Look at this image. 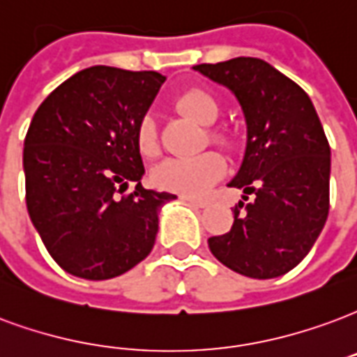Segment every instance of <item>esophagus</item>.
Here are the masks:
<instances>
[{
	"label": "esophagus",
	"instance_id": "1",
	"mask_svg": "<svg viewBox=\"0 0 357 357\" xmlns=\"http://www.w3.org/2000/svg\"><path fill=\"white\" fill-rule=\"evenodd\" d=\"M181 200H185V202H189V204L192 206H199V208H204L208 202L202 199H195V197H187V195H181Z\"/></svg>",
	"mask_w": 357,
	"mask_h": 357
}]
</instances>
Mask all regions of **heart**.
<instances>
[{
	"label": "heart",
	"instance_id": "1",
	"mask_svg": "<svg viewBox=\"0 0 357 357\" xmlns=\"http://www.w3.org/2000/svg\"><path fill=\"white\" fill-rule=\"evenodd\" d=\"M178 107L200 125H213L219 115V105L215 98L206 91H187L178 98ZM208 136L212 142L221 145L229 144L227 134L221 130H210ZM138 149L145 157H153L158 153L157 126L151 115L139 119L136 128ZM225 172V158L215 151H206L187 158H166L153 168L151 178L155 185L181 195H202L210 185H213Z\"/></svg>",
	"mask_w": 357,
	"mask_h": 357
}]
</instances>
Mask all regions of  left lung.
<instances>
[{"instance_id": "1", "label": "left lung", "mask_w": 357, "mask_h": 357, "mask_svg": "<svg viewBox=\"0 0 357 357\" xmlns=\"http://www.w3.org/2000/svg\"><path fill=\"white\" fill-rule=\"evenodd\" d=\"M192 70L234 94L248 132L242 165L227 183L244 195L231 231L208 238L210 252L250 278L289 273L310 252L329 213L331 149L318 113L299 84L261 58Z\"/></svg>"}]
</instances>
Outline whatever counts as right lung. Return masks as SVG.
Wrapping results in <instances>:
<instances>
[{"label": "right lung", "instance_id": "1", "mask_svg": "<svg viewBox=\"0 0 357 357\" xmlns=\"http://www.w3.org/2000/svg\"><path fill=\"white\" fill-rule=\"evenodd\" d=\"M166 77L92 66L45 98L24 139L26 206L47 252L84 280L125 274L151 253L170 192L142 187L136 142ZM130 183V195H116Z\"/></svg>", "mask_w": 357, "mask_h": 357}]
</instances>
